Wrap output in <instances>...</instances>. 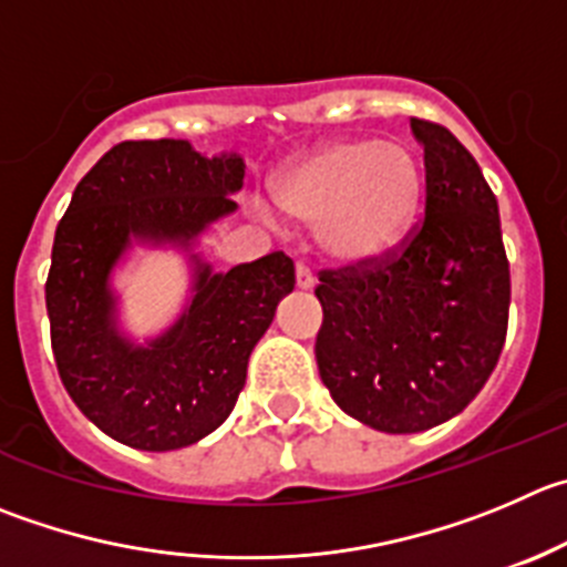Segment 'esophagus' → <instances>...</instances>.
Segmentation results:
<instances>
[{"label": "esophagus", "mask_w": 567, "mask_h": 567, "mask_svg": "<svg viewBox=\"0 0 567 567\" xmlns=\"http://www.w3.org/2000/svg\"><path fill=\"white\" fill-rule=\"evenodd\" d=\"M295 280H298V289H315V272L303 264H298V269H295Z\"/></svg>", "instance_id": "34e87169"}]
</instances>
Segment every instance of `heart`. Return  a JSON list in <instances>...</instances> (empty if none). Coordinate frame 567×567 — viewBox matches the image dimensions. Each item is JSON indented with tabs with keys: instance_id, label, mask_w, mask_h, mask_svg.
Returning <instances> with one entry per match:
<instances>
[{
	"instance_id": "1",
	"label": "heart",
	"mask_w": 567,
	"mask_h": 567,
	"mask_svg": "<svg viewBox=\"0 0 567 567\" xmlns=\"http://www.w3.org/2000/svg\"><path fill=\"white\" fill-rule=\"evenodd\" d=\"M423 169L398 142L353 138L300 155L275 181L287 217L317 230L342 267L384 261L412 234L423 206Z\"/></svg>"
}]
</instances>
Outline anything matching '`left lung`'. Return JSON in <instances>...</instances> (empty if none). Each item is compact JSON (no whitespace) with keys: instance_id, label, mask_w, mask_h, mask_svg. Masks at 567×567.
Wrapping results in <instances>:
<instances>
[{"instance_id":"obj_1","label":"left lung","mask_w":567,"mask_h":567,"mask_svg":"<svg viewBox=\"0 0 567 567\" xmlns=\"http://www.w3.org/2000/svg\"><path fill=\"white\" fill-rule=\"evenodd\" d=\"M425 219L401 252L320 272L315 355L344 414L386 434L456 417L498 364L509 261L498 203L476 158L442 125L412 118Z\"/></svg>"}]
</instances>
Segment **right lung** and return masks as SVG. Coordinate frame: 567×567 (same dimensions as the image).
Masks as SVG:
<instances>
[{"mask_svg": "<svg viewBox=\"0 0 567 567\" xmlns=\"http://www.w3.org/2000/svg\"><path fill=\"white\" fill-rule=\"evenodd\" d=\"M245 158L183 138L122 142L78 183L47 278L52 353L69 398L100 431L138 451L194 445L228 420L252 348L295 289L284 252L214 272L199 236L236 212ZM133 244L175 246L193 267L189 300L158 338L136 343L117 317L112 272Z\"/></svg>", "mask_w": 567, "mask_h": 567, "instance_id": "right-lung-1", "label": "right lung"}]
</instances>
